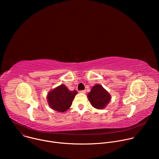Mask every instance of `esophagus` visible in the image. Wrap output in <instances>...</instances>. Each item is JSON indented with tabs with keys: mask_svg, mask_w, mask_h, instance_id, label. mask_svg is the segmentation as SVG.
<instances>
[{
	"mask_svg": "<svg viewBox=\"0 0 159 159\" xmlns=\"http://www.w3.org/2000/svg\"><path fill=\"white\" fill-rule=\"evenodd\" d=\"M79 93H82V94H85V90H80Z\"/></svg>",
	"mask_w": 159,
	"mask_h": 159,
	"instance_id": "34e87169",
	"label": "esophagus"
}]
</instances>
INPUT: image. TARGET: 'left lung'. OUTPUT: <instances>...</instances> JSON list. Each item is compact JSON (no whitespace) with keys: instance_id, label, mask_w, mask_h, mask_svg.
<instances>
[{"instance_id":"obj_1","label":"left lung","mask_w":159,"mask_h":159,"mask_svg":"<svg viewBox=\"0 0 159 159\" xmlns=\"http://www.w3.org/2000/svg\"><path fill=\"white\" fill-rule=\"evenodd\" d=\"M87 97L92 106L98 109H104L111 98L109 93L100 84L93 87Z\"/></svg>"}]
</instances>
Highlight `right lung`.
Returning <instances> with one entry per match:
<instances>
[{"label":"right lung","mask_w":159,"mask_h":159,"mask_svg":"<svg viewBox=\"0 0 159 159\" xmlns=\"http://www.w3.org/2000/svg\"><path fill=\"white\" fill-rule=\"evenodd\" d=\"M77 94L76 90L70 91L65 85L61 84L48 93V104L53 110L60 112H65L70 107Z\"/></svg>","instance_id":"1"}]
</instances>
